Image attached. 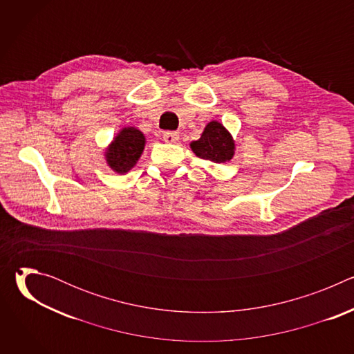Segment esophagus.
<instances>
[{"mask_svg":"<svg viewBox=\"0 0 354 354\" xmlns=\"http://www.w3.org/2000/svg\"><path fill=\"white\" fill-rule=\"evenodd\" d=\"M162 138L165 142H176L179 140V134L176 131H165L162 134Z\"/></svg>","mask_w":354,"mask_h":354,"instance_id":"1","label":"esophagus"}]
</instances>
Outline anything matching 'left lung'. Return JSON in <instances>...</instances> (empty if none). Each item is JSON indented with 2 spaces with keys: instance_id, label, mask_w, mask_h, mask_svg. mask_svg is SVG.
Segmentation results:
<instances>
[{
  "instance_id": "8db88e82",
  "label": "left lung",
  "mask_w": 354,
  "mask_h": 354,
  "mask_svg": "<svg viewBox=\"0 0 354 354\" xmlns=\"http://www.w3.org/2000/svg\"><path fill=\"white\" fill-rule=\"evenodd\" d=\"M193 153L216 164H224L234 156V141L231 134L218 122H210L203 134L190 144Z\"/></svg>"
}]
</instances>
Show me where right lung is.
I'll return each instance as SVG.
<instances>
[{
	"label": "right lung",
	"mask_w": 354,
	"mask_h": 354,
	"mask_svg": "<svg viewBox=\"0 0 354 354\" xmlns=\"http://www.w3.org/2000/svg\"><path fill=\"white\" fill-rule=\"evenodd\" d=\"M144 144L145 138L141 131L134 127L123 129L108 148V164L119 174L130 171L138 161Z\"/></svg>",
	"instance_id": "right-lung-1"
}]
</instances>
